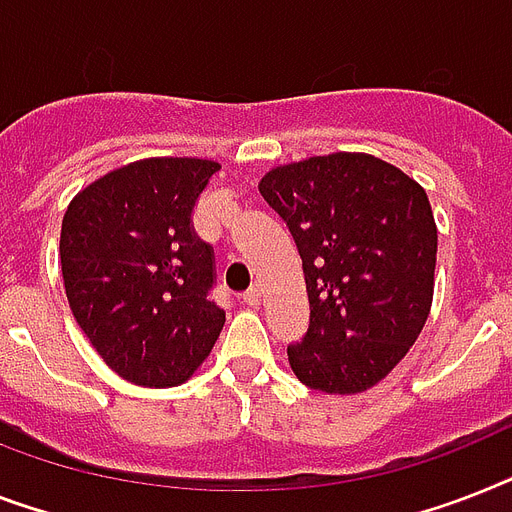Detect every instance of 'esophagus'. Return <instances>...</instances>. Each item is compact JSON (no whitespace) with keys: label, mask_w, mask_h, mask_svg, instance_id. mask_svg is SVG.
<instances>
[{"label":"esophagus","mask_w":512,"mask_h":512,"mask_svg":"<svg viewBox=\"0 0 512 512\" xmlns=\"http://www.w3.org/2000/svg\"><path fill=\"white\" fill-rule=\"evenodd\" d=\"M260 294H263V289H260V286H257V284L249 286L247 292L242 294L244 305H249V307H257V305H260Z\"/></svg>","instance_id":"obj_1"}]
</instances>
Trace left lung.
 <instances>
[{
    "label": "left lung",
    "mask_w": 512,
    "mask_h": 512,
    "mask_svg": "<svg viewBox=\"0 0 512 512\" xmlns=\"http://www.w3.org/2000/svg\"><path fill=\"white\" fill-rule=\"evenodd\" d=\"M260 194L302 257L310 326L286 347L310 389L355 394L378 384L429 318L436 223L400 168L336 152L270 170Z\"/></svg>",
    "instance_id": "1"
}]
</instances>
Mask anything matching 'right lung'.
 <instances>
[{
    "label": "right lung",
    "mask_w": 512,
    "mask_h": 512,
    "mask_svg": "<svg viewBox=\"0 0 512 512\" xmlns=\"http://www.w3.org/2000/svg\"><path fill=\"white\" fill-rule=\"evenodd\" d=\"M218 170L194 157L131 162L86 186L62 218L70 310L91 347L131 384H184L226 323L213 299V244L191 220Z\"/></svg>",
    "instance_id": "1"
}]
</instances>
